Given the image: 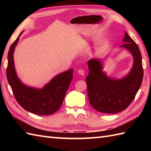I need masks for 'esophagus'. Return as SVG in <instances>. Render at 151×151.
Wrapping results in <instances>:
<instances>
[{"label": "esophagus", "instance_id": "34e87169", "mask_svg": "<svg viewBox=\"0 0 151 151\" xmlns=\"http://www.w3.org/2000/svg\"><path fill=\"white\" fill-rule=\"evenodd\" d=\"M78 73L81 75H84V70H83V69H79V70H78Z\"/></svg>", "mask_w": 151, "mask_h": 151}]
</instances>
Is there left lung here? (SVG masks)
<instances>
[{
  "label": "left lung",
  "instance_id": "1",
  "mask_svg": "<svg viewBox=\"0 0 151 151\" xmlns=\"http://www.w3.org/2000/svg\"><path fill=\"white\" fill-rule=\"evenodd\" d=\"M120 47L132 54L134 63L128 75L120 79L109 77L102 70L99 59L88 62L89 75L86 81L89 102L96 110L105 114H115L124 110L134 100L142 85L143 77L142 58L139 47L127 32Z\"/></svg>",
  "mask_w": 151,
  "mask_h": 151
}]
</instances>
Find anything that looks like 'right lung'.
<instances>
[{"instance_id":"right-lung-1","label":"right lung","mask_w":151,"mask_h":151,"mask_svg":"<svg viewBox=\"0 0 151 151\" xmlns=\"http://www.w3.org/2000/svg\"><path fill=\"white\" fill-rule=\"evenodd\" d=\"M9 48L8 54L6 76L13 93L19 105L25 110L34 114L47 115L55 113L61 107L73 78V69L60 73L41 89L29 87L22 83L15 71L14 53L19 37Z\"/></svg>"}]
</instances>
